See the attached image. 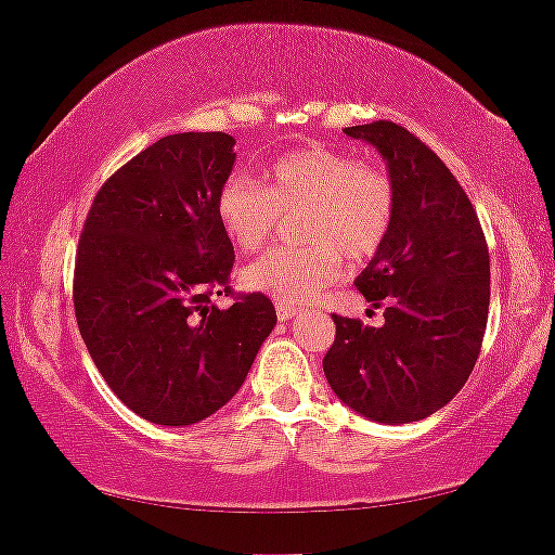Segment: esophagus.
Returning <instances> with one entry per match:
<instances>
[{
  "label": "esophagus",
  "instance_id": "esophagus-1",
  "mask_svg": "<svg viewBox=\"0 0 555 555\" xmlns=\"http://www.w3.org/2000/svg\"><path fill=\"white\" fill-rule=\"evenodd\" d=\"M295 315H298V308L285 306V302H278V318H280V321H293Z\"/></svg>",
  "mask_w": 555,
  "mask_h": 555
}]
</instances>
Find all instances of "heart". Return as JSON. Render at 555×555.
<instances>
[{
    "mask_svg": "<svg viewBox=\"0 0 555 555\" xmlns=\"http://www.w3.org/2000/svg\"><path fill=\"white\" fill-rule=\"evenodd\" d=\"M302 247H275L240 272L242 287L278 302H308L331 287L348 262H369L393 227L397 192L389 171L348 151L310 143L275 158L264 184L234 171L217 192V219L227 240L255 253L275 234L283 215H298Z\"/></svg>",
    "mask_w": 555,
    "mask_h": 555,
    "instance_id": "1",
    "label": "heart"
}]
</instances>
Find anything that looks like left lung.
<instances>
[{
	"instance_id": "1",
	"label": "left lung",
	"mask_w": 555,
	"mask_h": 555,
	"mask_svg": "<svg viewBox=\"0 0 555 555\" xmlns=\"http://www.w3.org/2000/svg\"><path fill=\"white\" fill-rule=\"evenodd\" d=\"M376 146L397 192L384 247L356 278L384 306V325L333 315L323 371L336 397L369 420L409 424L450 404L480 356L490 253L465 189L435 151L391 120L346 128Z\"/></svg>"
}]
</instances>
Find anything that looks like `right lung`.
I'll list each match as a JSON object with an SVG mask.
<instances>
[{
  "label": "right lung",
  "mask_w": 555,
  "mask_h": 555,
  "mask_svg": "<svg viewBox=\"0 0 555 555\" xmlns=\"http://www.w3.org/2000/svg\"><path fill=\"white\" fill-rule=\"evenodd\" d=\"M234 139L173 133L120 166L95 194L75 257L80 336L105 384L143 420L186 427L222 409L278 315L268 295L232 294L234 247L217 192Z\"/></svg>",
  "instance_id": "add662e5"
}]
</instances>
